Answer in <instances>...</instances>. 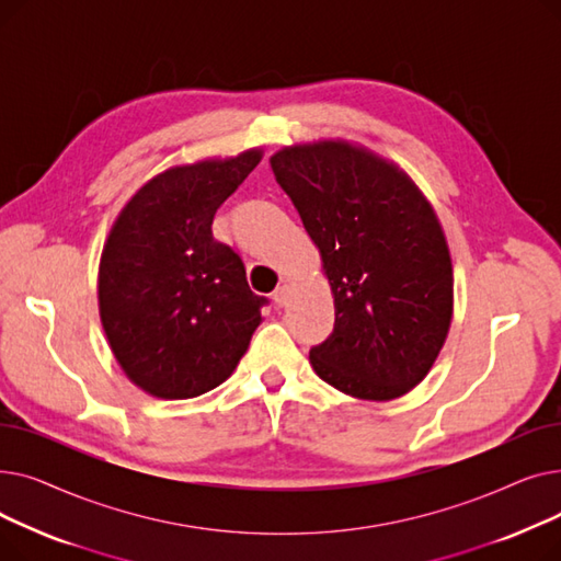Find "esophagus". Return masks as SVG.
<instances>
[{
  "label": "esophagus",
  "mask_w": 561,
  "mask_h": 561,
  "mask_svg": "<svg viewBox=\"0 0 561 561\" xmlns=\"http://www.w3.org/2000/svg\"><path fill=\"white\" fill-rule=\"evenodd\" d=\"M273 300L277 307H284L288 302V284H279L277 290L273 293Z\"/></svg>",
  "instance_id": "34e87169"
}]
</instances>
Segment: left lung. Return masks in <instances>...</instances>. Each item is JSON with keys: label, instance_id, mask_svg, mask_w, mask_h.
<instances>
[{"label": "left lung", "instance_id": "8db88e82", "mask_svg": "<svg viewBox=\"0 0 561 561\" xmlns=\"http://www.w3.org/2000/svg\"><path fill=\"white\" fill-rule=\"evenodd\" d=\"M316 243L334 296V332L311 347L316 375L341 393L387 402L425 379L453 320V259L414 180L347 140L271 157Z\"/></svg>", "mask_w": 561, "mask_h": 561}]
</instances>
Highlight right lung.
Here are the masks:
<instances>
[{"instance_id":"right-lung-1","label":"right lung","mask_w":561,"mask_h":561,"mask_svg":"<svg viewBox=\"0 0 561 561\" xmlns=\"http://www.w3.org/2000/svg\"><path fill=\"white\" fill-rule=\"evenodd\" d=\"M259 147L174 165L117 214L100 259L98 300L113 357L138 389L186 400L233 373L261 322L245 265L214 239L218 206L259 165Z\"/></svg>"}]
</instances>
